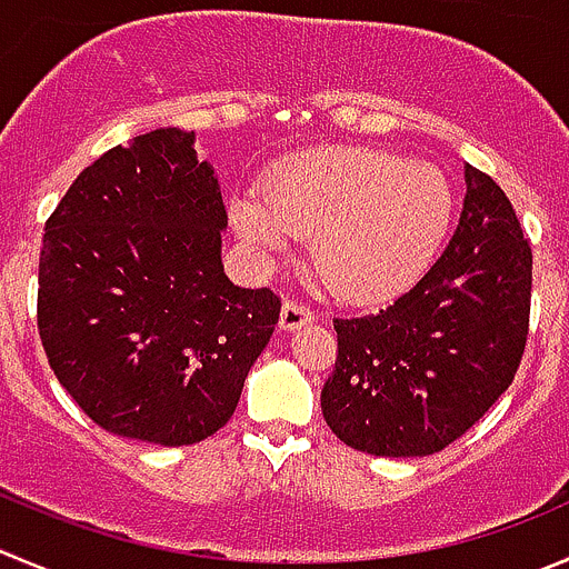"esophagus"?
Masks as SVG:
<instances>
[{
    "instance_id": "34e87169",
    "label": "esophagus",
    "mask_w": 569,
    "mask_h": 569,
    "mask_svg": "<svg viewBox=\"0 0 569 569\" xmlns=\"http://www.w3.org/2000/svg\"><path fill=\"white\" fill-rule=\"evenodd\" d=\"M313 319V311L306 306V302L286 300L283 311H280V328L283 330H297L302 325H308Z\"/></svg>"
}]
</instances>
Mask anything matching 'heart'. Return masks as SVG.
<instances>
[{"label": "heart", "instance_id": "b5f03b06", "mask_svg": "<svg viewBox=\"0 0 569 569\" xmlns=\"http://www.w3.org/2000/svg\"><path fill=\"white\" fill-rule=\"evenodd\" d=\"M453 194L431 163L363 147L297 156L272 169L267 197L241 191L230 217L241 239L280 252L311 236V261L330 291L380 300L406 289L437 256Z\"/></svg>", "mask_w": 569, "mask_h": 569}]
</instances>
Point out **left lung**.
I'll return each mask as SVG.
<instances>
[{
  "mask_svg": "<svg viewBox=\"0 0 569 569\" xmlns=\"http://www.w3.org/2000/svg\"><path fill=\"white\" fill-rule=\"evenodd\" d=\"M459 228L391 306L333 319L322 386L330 431L369 456H431L465 437L515 380L531 319V244L506 191L465 167Z\"/></svg>",
  "mask_w": 569,
  "mask_h": 569,
  "instance_id": "1",
  "label": "left lung"
}]
</instances>
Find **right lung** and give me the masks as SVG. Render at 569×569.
I'll return each mask as SVG.
<instances>
[{"label":"right lung","mask_w":569,"mask_h":569,"mask_svg":"<svg viewBox=\"0 0 569 569\" xmlns=\"http://www.w3.org/2000/svg\"><path fill=\"white\" fill-rule=\"evenodd\" d=\"M222 191L194 132H144L82 169L43 224L38 336L108 433L163 448L217 433L280 319L222 269Z\"/></svg>","instance_id":"add662e5"}]
</instances>
